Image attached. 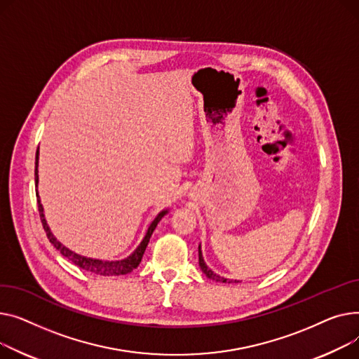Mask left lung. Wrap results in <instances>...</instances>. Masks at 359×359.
<instances>
[{
	"label": "left lung",
	"mask_w": 359,
	"mask_h": 359,
	"mask_svg": "<svg viewBox=\"0 0 359 359\" xmlns=\"http://www.w3.org/2000/svg\"><path fill=\"white\" fill-rule=\"evenodd\" d=\"M198 264H200L201 271H203V272L205 273V276H207V278H212V280L222 281V283H231V281H229V280H224V278H223V277H220V276H216V273L205 265V262H204V259H203V255H201V249H200V246H198Z\"/></svg>",
	"instance_id": "1"
}]
</instances>
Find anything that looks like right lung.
Here are the masks:
<instances>
[{"instance_id":"right-lung-1","label":"right lung","mask_w":359,"mask_h":359,"mask_svg":"<svg viewBox=\"0 0 359 359\" xmlns=\"http://www.w3.org/2000/svg\"><path fill=\"white\" fill-rule=\"evenodd\" d=\"M37 159H39V147H37V152H36V166H34V182H36V187H37V181H39V175H37ZM36 197H37V208H39V216H40V220H41V224H43V229L46 231V236L48 239L50 241V243L60 252V254L65 257L67 259H69L71 262H74L76 266L86 269L88 272H93V273H98V276H104V277H110V276H124V273H128L130 271H133L135 268H137V265L140 264L142 261V257L144 254V249L147 246V243H149V239L154 233L155 227L158 226L159 220L166 215V212H161L156 219L152 222V224L149 226V229H147V233L144 236V239L142 241V243L137 246V249L133 252V254L126 258L123 261H114V262H107V261H100V259H91V258H86V257H81L78 254H74L72 250H69L68 248L63 246L62 243H59L55 236L52 235V231L49 230V226L46 223V219L43 216V207H41L40 204V198H39V193H36Z\"/></svg>"}]
</instances>
